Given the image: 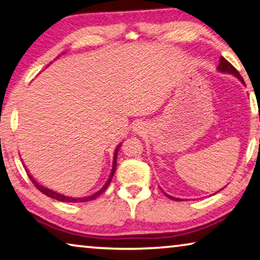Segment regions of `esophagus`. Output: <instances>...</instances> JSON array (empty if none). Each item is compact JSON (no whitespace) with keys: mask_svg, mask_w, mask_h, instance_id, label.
I'll return each mask as SVG.
<instances>
[{"mask_svg":"<svg viewBox=\"0 0 260 260\" xmlns=\"http://www.w3.org/2000/svg\"><path fill=\"white\" fill-rule=\"evenodd\" d=\"M143 129L145 128H143L142 123H138V125H135V127H134V131L137 132V133H142Z\"/></svg>","mask_w":260,"mask_h":260,"instance_id":"34e87169","label":"esophagus"}]
</instances>
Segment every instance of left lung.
<instances>
[{
  "mask_svg": "<svg viewBox=\"0 0 260 260\" xmlns=\"http://www.w3.org/2000/svg\"><path fill=\"white\" fill-rule=\"evenodd\" d=\"M218 71H220V72H226V73H230V75H234V76H236L237 77V78L242 81L243 84H245L244 83V79L242 78V76L239 75V72L237 71V70H236L234 67H232V65L229 63V61H228L224 57H220V59H219V65H218ZM166 196L167 197H169L170 200H174V201H180L179 199H176V197H173V196H169V195H167V193H165Z\"/></svg>",
  "mask_w": 260,
  "mask_h": 260,
  "instance_id": "8db88e82",
  "label": "left lung"
}]
</instances>
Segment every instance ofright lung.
<instances>
[{
    "label": "right lung",
    "mask_w": 260,
    "mask_h": 260,
    "mask_svg": "<svg viewBox=\"0 0 260 260\" xmlns=\"http://www.w3.org/2000/svg\"><path fill=\"white\" fill-rule=\"evenodd\" d=\"M119 148H120V145L117 147V149H115V152H114V157H113V167H112V172H111V175H110V177H108V180H107V182H106V184L104 185V187L100 189L99 191H96L95 193H93V195H91V196H87V197H81V199H77V197H69V196H65V195H61V193H58V192H56V191H53V190H51V189H48V188H45V187H43V185H41L40 183H37L36 181H35V179L32 176L30 175L29 174V172H28V169L25 168V170H26V173H28V176L30 177V180H31V182H32L34 183V185L35 187H36L38 190H40L42 193H44V195H46L48 197H51V199H55V200H57V201H59V202H68V203H80V202H88V201H92V200H94V199H96V197L98 196H100L102 195V193L106 190L107 189V187H108V184L111 183V181H112V177H113V175H114V172H115V168H117V156H118V152H119Z\"/></svg>",
    "instance_id": "right-lung-1"
}]
</instances>
